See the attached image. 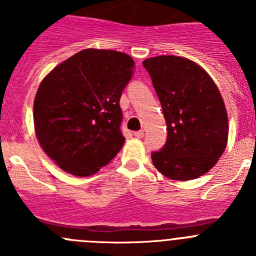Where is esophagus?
Here are the masks:
<instances>
[{
    "label": "esophagus",
    "mask_w": 256,
    "mask_h": 256,
    "mask_svg": "<svg viewBox=\"0 0 256 256\" xmlns=\"http://www.w3.org/2000/svg\"><path fill=\"white\" fill-rule=\"evenodd\" d=\"M134 136L137 137V138H142L144 136V130H138V132H134Z\"/></svg>",
    "instance_id": "34e87169"
}]
</instances>
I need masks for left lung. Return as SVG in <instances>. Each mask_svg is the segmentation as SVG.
<instances>
[{"label":"left lung","mask_w":256,"mask_h":256,"mask_svg":"<svg viewBox=\"0 0 256 256\" xmlns=\"http://www.w3.org/2000/svg\"><path fill=\"white\" fill-rule=\"evenodd\" d=\"M162 104L166 142L151 152L155 168L174 180L200 177L226 148L228 118L218 87L196 62L180 56L144 61Z\"/></svg>","instance_id":"obj_1"}]
</instances>
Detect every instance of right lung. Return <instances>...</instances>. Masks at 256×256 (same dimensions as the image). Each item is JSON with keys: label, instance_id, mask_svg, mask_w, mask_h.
Instances as JSON below:
<instances>
[{"label": "right lung", "instance_id": "add662e5", "mask_svg": "<svg viewBox=\"0 0 256 256\" xmlns=\"http://www.w3.org/2000/svg\"><path fill=\"white\" fill-rule=\"evenodd\" d=\"M133 69L126 54L87 48L42 80L33 108L36 134L62 170L92 176L120 151L126 138L119 101Z\"/></svg>", "mask_w": 256, "mask_h": 256}]
</instances>
